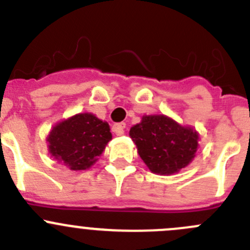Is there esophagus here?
<instances>
[{
  "mask_svg": "<svg viewBox=\"0 0 250 250\" xmlns=\"http://www.w3.org/2000/svg\"><path fill=\"white\" fill-rule=\"evenodd\" d=\"M125 123L121 122V123H116V125H113L112 130L116 135H122L123 133H125Z\"/></svg>",
  "mask_w": 250,
  "mask_h": 250,
  "instance_id": "esophagus-1",
  "label": "esophagus"
}]
</instances>
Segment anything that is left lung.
I'll return each instance as SVG.
<instances>
[{
	"label": "left lung",
	"instance_id": "left-lung-1",
	"mask_svg": "<svg viewBox=\"0 0 250 250\" xmlns=\"http://www.w3.org/2000/svg\"><path fill=\"white\" fill-rule=\"evenodd\" d=\"M130 138L140 157L154 173L172 174L186 167L195 156L198 133L182 127L166 116H144L130 128Z\"/></svg>",
	"mask_w": 250,
	"mask_h": 250
}]
</instances>
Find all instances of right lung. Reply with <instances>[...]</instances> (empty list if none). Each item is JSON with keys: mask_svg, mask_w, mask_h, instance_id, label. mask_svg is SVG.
<instances>
[{"mask_svg": "<svg viewBox=\"0 0 250 250\" xmlns=\"http://www.w3.org/2000/svg\"><path fill=\"white\" fill-rule=\"evenodd\" d=\"M111 139L107 123L91 113H79L53 127L47 142L55 159L73 171H81L95 164Z\"/></svg>", "mask_w": 250, "mask_h": 250, "instance_id": "1", "label": "right lung"}]
</instances>
